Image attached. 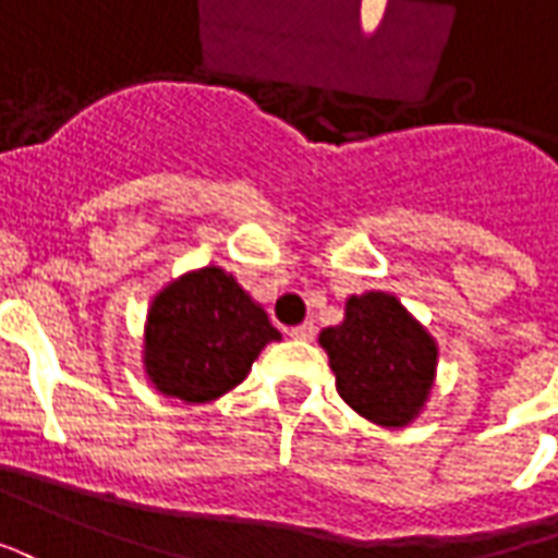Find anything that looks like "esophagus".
<instances>
[{
  "instance_id": "esophagus-1",
  "label": "esophagus",
  "mask_w": 558,
  "mask_h": 558,
  "mask_svg": "<svg viewBox=\"0 0 558 558\" xmlns=\"http://www.w3.org/2000/svg\"><path fill=\"white\" fill-rule=\"evenodd\" d=\"M288 336L296 341H312L315 339V327H312V324H300V327L288 329Z\"/></svg>"
}]
</instances>
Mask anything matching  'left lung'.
<instances>
[{"label": "left lung", "instance_id": "8db88e82", "mask_svg": "<svg viewBox=\"0 0 558 558\" xmlns=\"http://www.w3.org/2000/svg\"><path fill=\"white\" fill-rule=\"evenodd\" d=\"M344 404L384 428H408L437 380L440 348L396 294L365 291L344 300V318L320 329Z\"/></svg>", "mask_w": 558, "mask_h": 558}]
</instances>
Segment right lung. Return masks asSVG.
I'll return each instance as SVG.
<instances>
[{
	"mask_svg": "<svg viewBox=\"0 0 558 558\" xmlns=\"http://www.w3.org/2000/svg\"><path fill=\"white\" fill-rule=\"evenodd\" d=\"M282 332L219 264L186 270L154 294L142 332V372L162 396L210 404L246 380Z\"/></svg>",
	"mask_w": 558,
	"mask_h": 558,
	"instance_id": "add662e5",
	"label": "right lung"
}]
</instances>
